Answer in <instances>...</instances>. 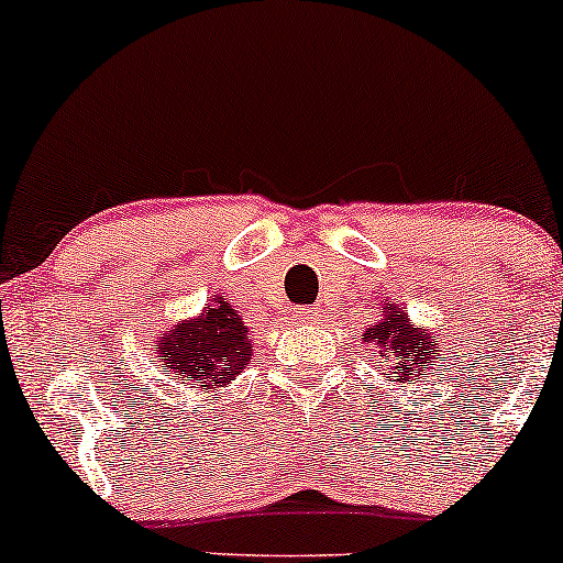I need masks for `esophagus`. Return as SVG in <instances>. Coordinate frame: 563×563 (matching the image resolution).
<instances>
[{
    "label": "esophagus",
    "mask_w": 563,
    "mask_h": 563,
    "mask_svg": "<svg viewBox=\"0 0 563 563\" xmlns=\"http://www.w3.org/2000/svg\"><path fill=\"white\" fill-rule=\"evenodd\" d=\"M295 313H298L300 319H313V316H316V311H311V308H298Z\"/></svg>",
    "instance_id": "34e87169"
}]
</instances>
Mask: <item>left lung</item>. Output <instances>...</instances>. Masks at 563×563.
<instances>
[{
    "mask_svg": "<svg viewBox=\"0 0 563 563\" xmlns=\"http://www.w3.org/2000/svg\"><path fill=\"white\" fill-rule=\"evenodd\" d=\"M362 343L383 356L375 369L380 372V377H388L390 385H396L390 388L394 394L412 383H426V377H431L441 366H450L439 334L415 324L394 300L380 302V316L362 332Z\"/></svg>",
    "mask_w": 563,
    "mask_h": 563,
    "instance_id": "8db88e82",
    "label": "left lung"
}]
</instances>
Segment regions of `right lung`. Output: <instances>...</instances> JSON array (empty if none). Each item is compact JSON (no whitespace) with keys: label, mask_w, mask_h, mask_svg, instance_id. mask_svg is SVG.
Instances as JSON below:
<instances>
[{"label":"right lung","mask_w":563,"mask_h":563,"mask_svg":"<svg viewBox=\"0 0 563 563\" xmlns=\"http://www.w3.org/2000/svg\"><path fill=\"white\" fill-rule=\"evenodd\" d=\"M252 351L250 327L225 295H212L197 316L175 321L154 338L156 369L205 399H218V390L247 369Z\"/></svg>","instance_id":"1"}]
</instances>
